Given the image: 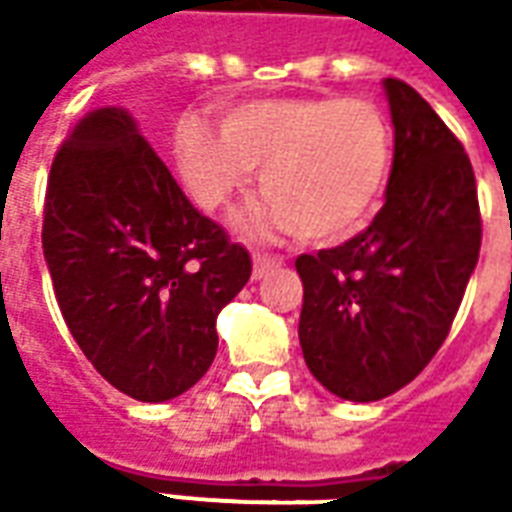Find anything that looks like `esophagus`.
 Instances as JSON below:
<instances>
[{"mask_svg": "<svg viewBox=\"0 0 512 512\" xmlns=\"http://www.w3.org/2000/svg\"><path fill=\"white\" fill-rule=\"evenodd\" d=\"M277 266H282V257L260 255V252H257V255L252 257V279H260L266 271H271V268Z\"/></svg>", "mask_w": 512, "mask_h": 512, "instance_id": "1", "label": "esophagus"}]
</instances>
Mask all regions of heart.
I'll use <instances>...</instances> for the list:
<instances>
[{
    "label": "heart",
    "instance_id": "1",
    "mask_svg": "<svg viewBox=\"0 0 512 512\" xmlns=\"http://www.w3.org/2000/svg\"><path fill=\"white\" fill-rule=\"evenodd\" d=\"M175 150L205 211L227 208L260 169L268 200L241 222L246 233L293 230L310 244H340L365 230L384 197L392 128L367 101H249L224 112L222 134L180 123Z\"/></svg>",
    "mask_w": 512,
    "mask_h": 512
}]
</instances>
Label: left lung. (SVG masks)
Wrapping results in <instances>:
<instances>
[{
  "mask_svg": "<svg viewBox=\"0 0 512 512\" xmlns=\"http://www.w3.org/2000/svg\"><path fill=\"white\" fill-rule=\"evenodd\" d=\"M395 158L384 208L351 241L296 260L299 340L332 395L370 403L403 389L447 340L483 222L469 156L422 95L384 79Z\"/></svg>",
  "mask_w": 512,
  "mask_h": 512,
  "instance_id": "8db88e82",
  "label": "left lung"
}]
</instances>
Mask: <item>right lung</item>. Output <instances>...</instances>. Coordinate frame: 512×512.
I'll return each instance as SVG.
<instances>
[{"label": "right lung", "mask_w": 512, "mask_h": 512, "mask_svg": "<svg viewBox=\"0 0 512 512\" xmlns=\"http://www.w3.org/2000/svg\"><path fill=\"white\" fill-rule=\"evenodd\" d=\"M43 255L73 340L142 403L208 373L216 318L252 274L249 252L191 205L120 106L90 112L57 150Z\"/></svg>", "instance_id": "obj_1"}]
</instances>
